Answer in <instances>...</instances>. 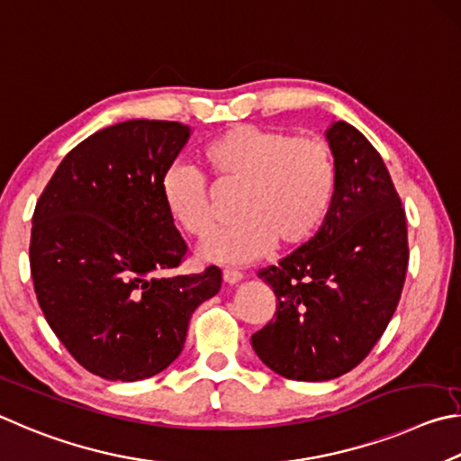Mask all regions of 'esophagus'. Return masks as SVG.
Returning a JSON list of instances; mask_svg holds the SVG:
<instances>
[{
	"instance_id": "obj_1",
	"label": "esophagus",
	"mask_w": 461,
	"mask_h": 461,
	"mask_svg": "<svg viewBox=\"0 0 461 461\" xmlns=\"http://www.w3.org/2000/svg\"><path fill=\"white\" fill-rule=\"evenodd\" d=\"M222 279H224V284L237 285L239 281L243 279V273L237 271V269H224V271H222Z\"/></svg>"
}]
</instances>
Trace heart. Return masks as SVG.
<instances>
[{
    "mask_svg": "<svg viewBox=\"0 0 461 461\" xmlns=\"http://www.w3.org/2000/svg\"><path fill=\"white\" fill-rule=\"evenodd\" d=\"M200 158L216 180L243 185L240 222L202 247V257L245 265L267 255L276 240L297 247L310 240L332 206L338 167L330 145L313 135L240 123L204 143ZM172 221L194 239L216 230V214L198 169L172 164L159 182Z\"/></svg>",
    "mask_w": 461,
    "mask_h": 461,
    "instance_id": "1",
    "label": "heart"
}]
</instances>
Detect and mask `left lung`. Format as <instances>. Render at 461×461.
Listing matches in <instances>:
<instances>
[{"mask_svg": "<svg viewBox=\"0 0 461 461\" xmlns=\"http://www.w3.org/2000/svg\"><path fill=\"white\" fill-rule=\"evenodd\" d=\"M338 182L308 243L259 271L277 297L253 350L292 381H330L358 366L397 310L407 276V218L389 169L357 127L326 131Z\"/></svg>", "mask_w": 461, "mask_h": 461, "instance_id": "left-lung-1", "label": "left lung"}]
</instances>
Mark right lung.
Wrapping results in <instances>:
<instances>
[{"instance_id":"right-lung-1","label":"right lung","mask_w":461,"mask_h":461,"mask_svg":"<svg viewBox=\"0 0 461 461\" xmlns=\"http://www.w3.org/2000/svg\"><path fill=\"white\" fill-rule=\"evenodd\" d=\"M177 121L133 119L86 137L32 216L30 269L52 332L88 373L133 383L180 357L222 273L167 277L185 257L159 182L188 141Z\"/></svg>"}]
</instances>
